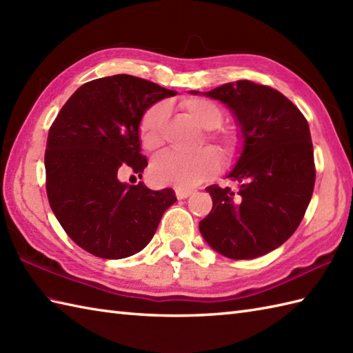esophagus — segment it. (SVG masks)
Masks as SVG:
<instances>
[{"mask_svg":"<svg viewBox=\"0 0 353 353\" xmlns=\"http://www.w3.org/2000/svg\"><path fill=\"white\" fill-rule=\"evenodd\" d=\"M192 194L191 190H182V188H176V197L179 200H183V199H188Z\"/></svg>","mask_w":353,"mask_h":353,"instance_id":"esophagus-1","label":"esophagus"}]
</instances>
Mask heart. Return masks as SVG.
Segmentation results:
<instances>
[{"label":"heart","instance_id":"b5f03b06","mask_svg":"<svg viewBox=\"0 0 353 353\" xmlns=\"http://www.w3.org/2000/svg\"><path fill=\"white\" fill-rule=\"evenodd\" d=\"M181 108L200 129L211 130L206 133V141L211 142L224 159H235L241 148V138L234 130H215L224 119L223 109L219 104L200 97H191L181 103ZM165 118H167V108L163 104L150 108L142 117L139 139L147 152H153L162 144ZM219 168L220 159L211 148L199 150L191 154L165 152L153 159L150 165V176L157 185H171L176 188L190 190L212 177Z\"/></svg>","mask_w":353,"mask_h":353}]
</instances>
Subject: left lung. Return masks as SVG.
Here are the masks:
<instances>
[{"label":"left lung","mask_w":353,"mask_h":353,"mask_svg":"<svg viewBox=\"0 0 353 353\" xmlns=\"http://www.w3.org/2000/svg\"><path fill=\"white\" fill-rule=\"evenodd\" d=\"M191 94L221 101L241 138L228 174L238 190L208 186L212 211L200 234L223 256L259 258L294 234L311 201L316 168L308 121L279 91L249 80Z\"/></svg>","instance_id":"left-lung-1"}]
</instances>
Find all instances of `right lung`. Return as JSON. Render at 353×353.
<instances>
[{
    "label": "right lung",
    "mask_w": 353,
    "mask_h": 353,
    "mask_svg": "<svg viewBox=\"0 0 353 353\" xmlns=\"http://www.w3.org/2000/svg\"><path fill=\"white\" fill-rule=\"evenodd\" d=\"M176 94L117 74L80 86L52 123L45 150L50 206L72 241L94 256L123 259L141 252L177 200L171 188L152 191L118 177L125 168L142 177L141 119Z\"/></svg>",
    "instance_id": "right-lung-1"
}]
</instances>
